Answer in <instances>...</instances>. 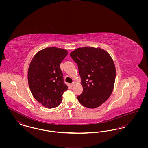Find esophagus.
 I'll return each instance as SVG.
<instances>
[{
    "label": "esophagus",
    "instance_id": "34e87169",
    "mask_svg": "<svg viewBox=\"0 0 148 148\" xmlns=\"http://www.w3.org/2000/svg\"><path fill=\"white\" fill-rule=\"evenodd\" d=\"M75 82H73L71 84V87H73V86H74V85H75Z\"/></svg>",
    "mask_w": 148,
    "mask_h": 148
}]
</instances>
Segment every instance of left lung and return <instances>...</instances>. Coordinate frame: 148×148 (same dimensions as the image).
<instances>
[{"label":"left lung","mask_w":148,"mask_h":148,"mask_svg":"<svg viewBox=\"0 0 148 148\" xmlns=\"http://www.w3.org/2000/svg\"><path fill=\"white\" fill-rule=\"evenodd\" d=\"M70 56L77 64L83 88L79 101L88 108L98 107L113 92L116 75L113 59L105 50L91 47L77 48Z\"/></svg>","instance_id":"obj_1"}]
</instances>
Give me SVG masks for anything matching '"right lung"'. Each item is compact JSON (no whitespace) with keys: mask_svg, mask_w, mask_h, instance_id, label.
<instances>
[{"mask_svg":"<svg viewBox=\"0 0 148 148\" xmlns=\"http://www.w3.org/2000/svg\"><path fill=\"white\" fill-rule=\"evenodd\" d=\"M67 54L66 50L47 48L36 53L29 65V88L34 98L46 108L59 106L64 92L68 89L60 67Z\"/></svg>","mask_w":148,"mask_h":148,"instance_id":"right-lung-1","label":"right lung"}]
</instances>
